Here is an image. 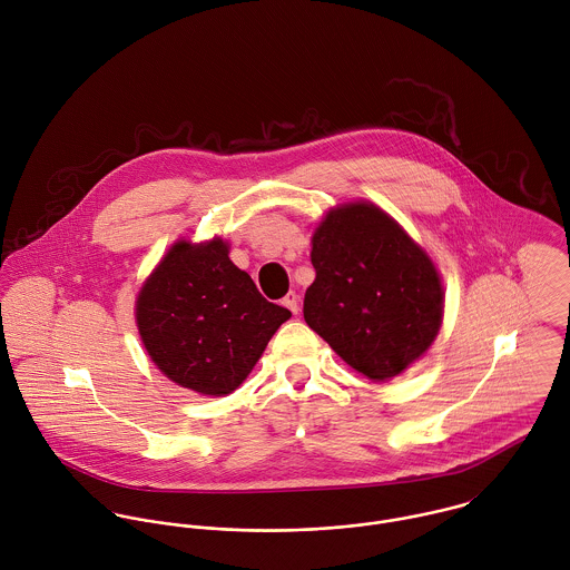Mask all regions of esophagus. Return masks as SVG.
Listing matches in <instances>:
<instances>
[{"label":"esophagus","mask_w":570,"mask_h":570,"mask_svg":"<svg viewBox=\"0 0 570 570\" xmlns=\"http://www.w3.org/2000/svg\"><path fill=\"white\" fill-rule=\"evenodd\" d=\"M283 305L296 316L298 314V309H301V305H298V296L294 294V292H289L285 298H283Z\"/></svg>","instance_id":"obj_1"}]
</instances>
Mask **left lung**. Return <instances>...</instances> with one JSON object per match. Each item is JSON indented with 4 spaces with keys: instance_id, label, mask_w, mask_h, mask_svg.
Instances as JSON below:
<instances>
[{
    "instance_id": "obj_1",
    "label": "left lung",
    "mask_w": 570,
    "mask_h": 570,
    "mask_svg": "<svg viewBox=\"0 0 570 570\" xmlns=\"http://www.w3.org/2000/svg\"><path fill=\"white\" fill-rule=\"evenodd\" d=\"M312 245L307 325L368 380L400 375L441 326L443 289L432 261L371 204L331 210Z\"/></svg>"
}]
</instances>
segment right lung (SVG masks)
Here are the masks:
<instances>
[{
    "label": "right lung",
    "mask_w": 570,
    "mask_h": 570,
    "mask_svg": "<svg viewBox=\"0 0 570 570\" xmlns=\"http://www.w3.org/2000/svg\"><path fill=\"white\" fill-rule=\"evenodd\" d=\"M289 316L258 294L222 239L173 245L136 305L142 342L164 375L215 397L244 382Z\"/></svg>",
    "instance_id": "obj_1"
}]
</instances>
